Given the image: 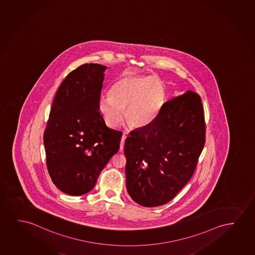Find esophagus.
<instances>
[{"label": "esophagus", "instance_id": "34e87169", "mask_svg": "<svg viewBox=\"0 0 255 255\" xmlns=\"http://www.w3.org/2000/svg\"><path fill=\"white\" fill-rule=\"evenodd\" d=\"M126 139V135H123L122 138H121V143H120V150H122L124 149V144H125V141Z\"/></svg>", "mask_w": 255, "mask_h": 255}]
</instances>
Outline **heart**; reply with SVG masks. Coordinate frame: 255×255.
<instances>
[{
	"label": "heart",
	"instance_id": "b5f03b06",
	"mask_svg": "<svg viewBox=\"0 0 255 255\" xmlns=\"http://www.w3.org/2000/svg\"><path fill=\"white\" fill-rule=\"evenodd\" d=\"M164 102V87L155 77L125 76L116 81L109 96L99 98L98 108L111 128L119 126L123 115L130 127L143 128L153 121Z\"/></svg>",
	"mask_w": 255,
	"mask_h": 255
}]
</instances>
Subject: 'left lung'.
<instances>
[{
    "label": "left lung",
    "instance_id": "8db88e82",
    "mask_svg": "<svg viewBox=\"0 0 255 255\" xmlns=\"http://www.w3.org/2000/svg\"><path fill=\"white\" fill-rule=\"evenodd\" d=\"M202 100L192 91L164 103L153 121L125 143L126 187L145 207L171 201L195 172L206 143Z\"/></svg>",
    "mask_w": 255,
    "mask_h": 255
}]
</instances>
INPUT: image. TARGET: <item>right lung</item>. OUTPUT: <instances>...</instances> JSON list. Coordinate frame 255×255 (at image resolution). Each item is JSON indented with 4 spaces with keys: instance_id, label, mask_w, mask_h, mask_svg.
<instances>
[{
    "instance_id": "right-lung-1",
    "label": "right lung",
    "mask_w": 255,
    "mask_h": 255,
    "mask_svg": "<svg viewBox=\"0 0 255 255\" xmlns=\"http://www.w3.org/2000/svg\"><path fill=\"white\" fill-rule=\"evenodd\" d=\"M107 67L85 63L68 74L56 91L43 142L53 183L72 196L94 188L119 150L122 132L108 128L98 108Z\"/></svg>"
}]
</instances>
